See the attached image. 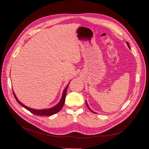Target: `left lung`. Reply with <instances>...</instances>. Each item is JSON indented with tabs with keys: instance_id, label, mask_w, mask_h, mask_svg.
Listing matches in <instances>:
<instances>
[{
	"instance_id": "1",
	"label": "left lung",
	"mask_w": 149,
	"mask_h": 149,
	"mask_svg": "<svg viewBox=\"0 0 149 149\" xmlns=\"http://www.w3.org/2000/svg\"><path fill=\"white\" fill-rule=\"evenodd\" d=\"M127 43V46H128V47H129V49H130V46H129V43H128V42H127V43ZM86 106H87L88 108L89 109V110H90V111H91V112H92V113H97L96 112H93V111L92 110H91V108H90V107H89V106H88V103L86 102Z\"/></svg>"
}]
</instances>
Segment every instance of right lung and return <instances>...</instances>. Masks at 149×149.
I'll use <instances>...</instances> for the list:
<instances>
[{
  "mask_svg": "<svg viewBox=\"0 0 149 149\" xmlns=\"http://www.w3.org/2000/svg\"><path fill=\"white\" fill-rule=\"evenodd\" d=\"M69 84L66 86V87L65 88V89L63 91V94L61 96V98L60 100V101H59V103L56 105L55 106H54L52 108L50 109H41V110H37V109H34L32 108L28 107L27 106H26L25 105H24L23 104H22L20 101L17 99V97L15 96L14 92H13V95L14 97L15 98V99L16 100V101H17V103L20 104L21 106H22L23 107H25L26 109H27L28 111H29L30 112H31L32 113L34 114V115H40V116H51L52 115L54 114H56L57 112H58L63 107L64 105V103L65 102V98H66V91H67V89L69 86Z\"/></svg>",
  "mask_w": 149,
  "mask_h": 149,
  "instance_id": "right-lung-1",
  "label": "right lung"
}]
</instances>
